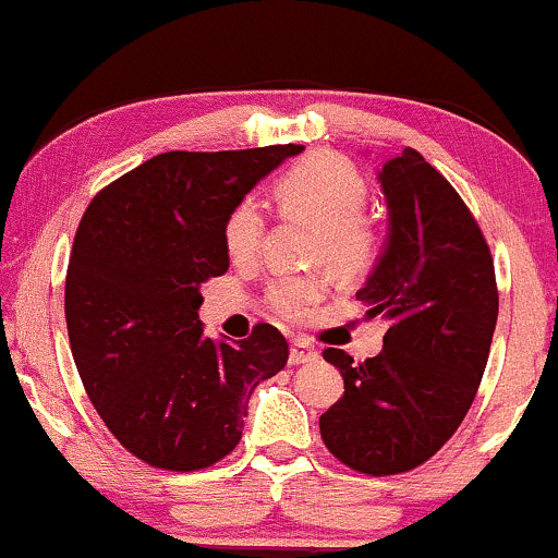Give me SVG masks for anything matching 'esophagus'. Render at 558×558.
<instances>
[{"label":"esophagus","instance_id":"34e87169","mask_svg":"<svg viewBox=\"0 0 558 558\" xmlns=\"http://www.w3.org/2000/svg\"><path fill=\"white\" fill-rule=\"evenodd\" d=\"M318 357V352L313 350L311 344L305 342V339H294L292 347H290V363L292 365H300V363H313V360Z\"/></svg>","mask_w":558,"mask_h":558}]
</instances>
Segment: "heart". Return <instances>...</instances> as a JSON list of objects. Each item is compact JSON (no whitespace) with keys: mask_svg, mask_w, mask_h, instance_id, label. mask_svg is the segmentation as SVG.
<instances>
[{"mask_svg":"<svg viewBox=\"0 0 558 558\" xmlns=\"http://www.w3.org/2000/svg\"><path fill=\"white\" fill-rule=\"evenodd\" d=\"M279 211L316 225L313 258L339 274L365 271L378 255V232L365 219L368 182L342 156L313 154L290 169L274 190ZM264 216L251 201L232 208L225 221V245L232 260H253L264 242ZM326 294L324 274H287L268 290L271 307L284 318H303Z\"/></svg>","mask_w":558,"mask_h":558,"instance_id":"obj_1","label":"heart"}]
</instances>
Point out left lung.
Returning a JSON list of instances; mask_svg holds the SVG:
<instances>
[{
	"mask_svg": "<svg viewBox=\"0 0 558 558\" xmlns=\"http://www.w3.org/2000/svg\"><path fill=\"white\" fill-rule=\"evenodd\" d=\"M389 232L357 290L365 316L389 329L384 350L355 363L324 352L344 395L320 415V438L365 475L408 473L460 428L488 363L499 316L494 258L454 187L415 148L378 169Z\"/></svg>",
	"mask_w": 558,
	"mask_h": 558,
	"instance_id": "1",
	"label": "left lung"
}]
</instances>
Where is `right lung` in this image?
<instances>
[{"label": "right lung", "mask_w": 558, "mask_h": 558, "mask_svg": "<svg viewBox=\"0 0 558 558\" xmlns=\"http://www.w3.org/2000/svg\"><path fill=\"white\" fill-rule=\"evenodd\" d=\"M303 146L169 150L85 208L72 242L64 318L88 399L130 454L190 473L240 444L247 399L287 365L279 329L242 342L203 333L201 284L229 268L225 221Z\"/></svg>", "instance_id": "obj_1"}]
</instances>
